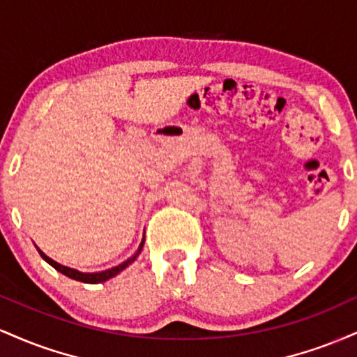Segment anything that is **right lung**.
Here are the masks:
<instances>
[{"mask_svg": "<svg viewBox=\"0 0 357 357\" xmlns=\"http://www.w3.org/2000/svg\"><path fill=\"white\" fill-rule=\"evenodd\" d=\"M142 247H144V238H142L141 245H139L137 252L134 253V255L130 257V258H127L126 261H122V264H119L117 267H112V268H107V270H102V272H92V273H87V272H79V270H75V268L65 267V265H60L59 261L52 260L50 257H47V255H45V253H43L42 250H40L38 247H36V250H38V252H40V255H42V258H43L45 261H48V264H50L53 268H55V270H59V272H60V273H63V275L70 277V278H73V280L85 282V284H100V282H105V280H109V278L116 277L117 273H121L122 270L129 267V265L132 264V261L136 260V258L139 257V253H141Z\"/></svg>", "mask_w": 357, "mask_h": 357, "instance_id": "right-lung-1", "label": "right lung"}]
</instances>
